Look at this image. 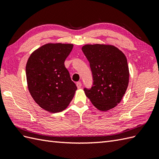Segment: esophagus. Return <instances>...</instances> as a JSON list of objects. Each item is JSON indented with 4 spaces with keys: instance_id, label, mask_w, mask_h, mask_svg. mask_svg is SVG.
I'll use <instances>...</instances> for the list:
<instances>
[{
    "instance_id": "obj_1",
    "label": "esophagus",
    "mask_w": 159,
    "mask_h": 159,
    "mask_svg": "<svg viewBox=\"0 0 159 159\" xmlns=\"http://www.w3.org/2000/svg\"><path fill=\"white\" fill-rule=\"evenodd\" d=\"M81 86H82V84H81L80 82H77L76 83V87L78 89H80L81 87Z\"/></svg>"
}]
</instances>
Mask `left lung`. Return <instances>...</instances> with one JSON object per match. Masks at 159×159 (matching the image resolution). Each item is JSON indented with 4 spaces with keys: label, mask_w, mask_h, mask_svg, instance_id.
<instances>
[{
    "label": "left lung",
    "mask_w": 159,
    "mask_h": 159,
    "mask_svg": "<svg viewBox=\"0 0 159 159\" xmlns=\"http://www.w3.org/2000/svg\"><path fill=\"white\" fill-rule=\"evenodd\" d=\"M82 50L90 64L93 83L84 88L85 95L100 111H107L120 103L128 86L127 59L111 45L87 44Z\"/></svg>",
    "instance_id": "left-lung-1"
}]
</instances>
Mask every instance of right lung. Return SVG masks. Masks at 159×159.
I'll list each match as a JSON object with an SVG mask.
<instances>
[{
	"mask_svg": "<svg viewBox=\"0 0 159 159\" xmlns=\"http://www.w3.org/2000/svg\"><path fill=\"white\" fill-rule=\"evenodd\" d=\"M71 43H47L34 51L26 64V78L31 97L40 107L60 112L70 104L77 89L64 61Z\"/></svg>",
	"mask_w": 159,
	"mask_h": 159,
	"instance_id": "right-lung-1",
	"label": "right lung"
}]
</instances>
